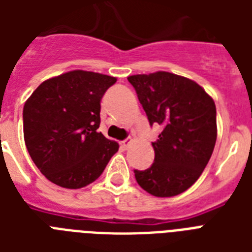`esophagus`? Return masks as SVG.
Masks as SVG:
<instances>
[{
	"label": "esophagus",
	"mask_w": 252,
	"mask_h": 252,
	"mask_svg": "<svg viewBox=\"0 0 252 252\" xmlns=\"http://www.w3.org/2000/svg\"><path fill=\"white\" fill-rule=\"evenodd\" d=\"M130 145V140H124V141L120 142V148H122L123 150H126L128 148H129Z\"/></svg>",
	"instance_id": "obj_1"
}]
</instances>
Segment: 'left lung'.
<instances>
[{
	"instance_id": "left-lung-1",
	"label": "left lung",
	"mask_w": 252,
	"mask_h": 252,
	"mask_svg": "<svg viewBox=\"0 0 252 252\" xmlns=\"http://www.w3.org/2000/svg\"><path fill=\"white\" fill-rule=\"evenodd\" d=\"M128 81L137 93L150 126L161 133L154 163L134 170L142 189L157 197L176 196L199 179L211 159L217 138L216 104L203 87L168 72L136 74Z\"/></svg>"
}]
</instances>
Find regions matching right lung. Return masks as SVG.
<instances>
[{"instance_id":"1","label":"right lung","mask_w":252,"mask_h":252,"mask_svg":"<svg viewBox=\"0 0 252 252\" xmlns=\"http://www.w3.org/2000/svg\"><path fill=\"white\" fill-rule=\"evenodd\" d=\"M116 78L73 70L44 81L23 107V134L30 157L52 183L86 187L100 176L118 142L98 132L100 100Z\"/></svg>"}]
</instances>
